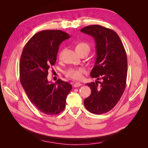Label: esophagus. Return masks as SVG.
Returning a JSON list of instances; mask_svg holds the SVG:
<instances>
[{"label":"esophagus","instance_id":"obj_1","mask_svg":"<svg viewBox=\"0 0 148 148\" xmlns=\"http://www.w3.org/2000/svg\"><path fill=\"white\" fill-rule=\"evenodd\" d=\"M82 85V84L80 83H79V82H76V83H75L74 84H73V86L75 87V88H77V87H79V86H80Z\"/></svg>","mask_w":148,"mask_h":148}]
</instances>
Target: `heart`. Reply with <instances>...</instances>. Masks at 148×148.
Instances as JSON below:
<instances>
[{
    "label": "heart",
    "instance_id": "1",
    "mask_svg": "<svg viewBox=\"0 0 148 148\" xmlns=\"http://www.w3.org/2000/svg\"><path fill=\"white\" fill-rule=\"evenodd\" d=\"M86 50L89 51L90 47L88 44L85 42H79L76 46V51H77V53ZM61 56L62 52H60L59 57L60 58ZM85 72H86V70L82 68V67H77V68H70L67 69L64 71V73L66 77L68 78L75 80H79L82 78V75Z\"/></svg>",
    "mask_w": 148,
    "mask_h": 148
}]
</instances>
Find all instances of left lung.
I'll use <instances>...</instances> for the list:
<instances>
[{"label": "left lung", "mask_w": 148, "mask_h": 148, "mask_svg": "<svg viewBox=\"0 0 148 148\" xmlns=\"http://www.w3.org/2000/svg\"><path fill=\"white\" fill-rule=\"evenodd\" d=\"M81 31L95 40L97 56L90 75L102 81L99 86L97 82L86 84L91 93L84 100V105L91 113L102 114L114 108L126 87V52L118 34L112 29L94 25L85 26Z\"/></svg>", "instance_id": "1"}]
</instances>
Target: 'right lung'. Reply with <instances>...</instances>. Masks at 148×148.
Masks as SVG:
<instances>
[{"instance_id": "obj_1", "label": "right lung", "mask_w": 148, "mask_h": 148, "mask_svg": "<svg viewBox=\"0 0 148 148\" xmlns=\"http://www.w3.org/2000/svg\"><path fill=\"white\" fill-rule=\"evenodd\" d=\"M60 30H44L35 34L25 46L20 62V79L31 102L46 115L60 113L72 86L59 79L47 80L48 70L54 65L60 44L70 38Z\"/></svg>"}]
</instances>
